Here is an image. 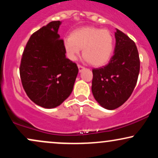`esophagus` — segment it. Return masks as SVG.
Masks as SVG:
<instances>
[{
    "mask_svg": "<svg viewBox=\"0 0 158 158\" xmlns=\"http://www.w3.org/2000/svg\"><path fill=\"white\" fill-rule=\"evenodd\" d=\"M78 68H79V72H81L82 71L83 69H85V68L83 66H81L80 64H78Z\"/></svg>",
    "mask_w": 158,
    "mask_h": 158,
    "instance_id": "esophagus-1",
    "label": "esophagus"
}]
</instances>
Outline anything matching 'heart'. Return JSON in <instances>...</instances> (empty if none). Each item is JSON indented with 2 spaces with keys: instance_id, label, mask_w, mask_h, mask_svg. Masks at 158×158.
<instances>
[{
  "instance_id": "heart-1",
  "label": "heart",
  "mask_w": 158,
  "mask_h": 158,
  "mask_svg": "<svg viewBox=\"0 0 158 158\" xmlns=\"http://www.w3.org/2000/svg\"><path fill=\"white\" fill-rule=\"evenodd\" d=\"M63 45L69 59L75 61L81 49L84 60L95 67L106 64L114 51V38L109 30L94 27L77 29L70 37L63 40Z\"/></svg>"
}]
</instances>
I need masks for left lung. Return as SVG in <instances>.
<instances>
[{"mask_svg": "<svg viewBox=\"0 0 158 158\" xmlns=\"http://www.w3.org/2000/svg\"><path fill=\"white\" fill-rule=\"evenodd\" d=\"M114 35V54L108 64L92 70L94 99L108 110L116 109L128 100L139 73V53L135 43L117 29Z\"/></svg>", "mask_w": 158, "mask_h": 158, "instance_id": "8db88e82", "label": "left lung"}]
</instances>
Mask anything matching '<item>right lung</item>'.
Segmentation results:
<instances>
[{
    "instance_id": "right-lung-1",
    "label": "right lung",
    "mask_w": 158,
    "mask_h": 158,
    "mask_svg": "<svg viewBox=\"0 0 158 158\" xmlns=\"http://www.w3.org/2000/svg\"><path fill=\"white\" fill-rule=\"evenodd\" d=\"M61 21H51L31 35L23 50L20 76L29 98L44 108L59 106L73 91L79 69L65 56L58 34Z\"/></svg>"
}]
</instances>
